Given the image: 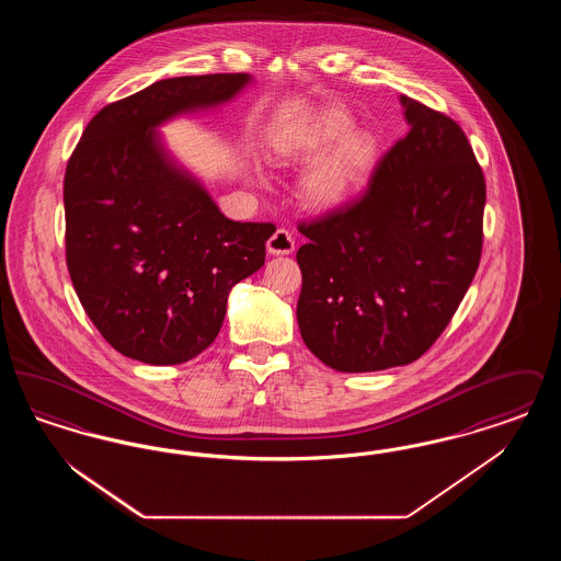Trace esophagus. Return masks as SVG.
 Returning a JSON list of instances; mask_svg holds the SVG:
<instances>
[{
  "label": "esophagus",
  "instance_id": "obj_1",
  "mask_svg": "<svg viewBox=\"0 0 561 561\" xmlns=\"http://www.w3.org/2000/svg\"><path fill=\"white\" fill-rule=\"evenodd\" d=\"M268 254H293L294 252V236L286 229L279 227L267 241Z\"/></svg>",
  "mask_w": 561,
  "mask_h": 561
}]
</instances>
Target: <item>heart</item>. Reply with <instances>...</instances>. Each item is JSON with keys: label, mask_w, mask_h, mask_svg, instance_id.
Here are the masks:
<instances>
[{"label": "heart", "mask_w": 561, "mask_h": 561, "mask_svg": "<svg viewBox=\"0 0 561 561\" xmlns=\"http://www.w3.org/2000/svg\"><path fill=\"white\" fill-rule=\"evenodd\" d=\"M351 130L353 119L345 111H328L298 140V149L307 156H320L340 142L309 170L302 181V197L309 206L334 208L373 174L378 145L373 134Z\"/></svg>", "instance_id": "obj_1"}]
</instances>
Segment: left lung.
Here are the masks:
<instances>
[{
    "label": "left lung",
    "instance_id": "8db88e82",
    "mask_svg": "<svg viewBox=\"0 0 561 561\" xmlns=\"http://www.w3.org/2000/svg\"><path fill=\"white\" fill-rule=\"evenodd\" d=\"M408 134L359 199L298 222L307 243L296 320L339 373L416 362L442 336L480 267L485 179L462 128L401 96Z\"/></svg>",
    "mask_w": 561,
    "mask_h": 561
}]
</instances>
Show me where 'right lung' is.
<instances>
[{
    "label": "right lung",
    "instance_id": "obj_1",
    "mask_svg": "<svg viewBox=\"0 0 561 561\" xmlns=\"http://www.w3.org/2000/svg\"><path fill=\"white\" fill-rule=\"evenodd\" d=\"M245 73L187 76L108 103L65 170V254L81 307L111 347L153 366L210 347L229 290L265 265L273 222L229 220L176 170L153 128L229 101Z\"/></svg>",
    "mask_w": 561,
    "mask_h": 561
}]
</instances>
